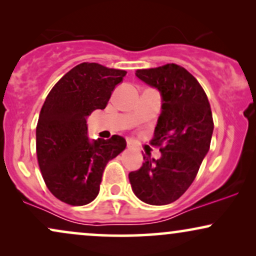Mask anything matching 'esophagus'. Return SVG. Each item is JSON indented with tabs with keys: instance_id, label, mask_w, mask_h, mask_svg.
<instances>
[{
	"instance_id": "obj_1",
	"label": "esophagus",
	"mask_w": 256,
	"mask_h": 256,
	"mask_svg": "<svg viewBox=\"0 0 256 256\" xmlns=\"http://www.w3.org/2000/svg\"><path fill=\"white\" fill-rule=\"evenodd\" d=\"M134 146V142H132L131 140H128V148H132Z\"/></svg>"
}]
</instances>
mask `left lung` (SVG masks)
Instances as JSON below:
<instances>
[{
	"mask_svg": "<svg viewBox=\"0 0 256 256\" xmlns=\"http://www.w3.org/2000/svg\"><path fill=\"white\" fill-rule=\"evenodd\" d=\"M136 76L162 95V112L152 140L161 158L144 155L142 167L131 172L128 178L142 202L167 205L192 184L210 149L214 132L210 102L194 76L178 64L138 69Z\"/></svg>",
	"mask_w": 256,
	"mask_h": 256,
	"instance_id": "left-lung-1",
	"label": "left lung"
}]
</instances>
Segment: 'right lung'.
<instances>
[{"mask_svg": "<svg viewBox=\"0 0 256 256\" xmlns=\"http://www.w3.org/2000/svg\"><path fill=\"white\" fill-rule=\"evenodd\" d=\"M125 70L81 63L46 96L36 124V158L50 192L72 206L89 204L100 190L104 169L126 148L122 137L90 140L87 116L104 110Z\"/></svg>", "mask_w": 256, "mask_h": 256, "instance_id": "right-lung-1", "label": "right lung"}]
</instances>
